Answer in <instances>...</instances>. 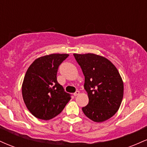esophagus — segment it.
<instances>
[{"instance_id": "1", "label": "esophagus", "mask_w": 147, "mask_h": 147, "mask_svg": "<svg viewBox=\"0 0 147 147\" xmlns=\"http://www.w3.org/2000/svg\"><path fill=\"white\" fill-rule=\"evenodd\" d=\"M79 94V90H77L76 91V92H75V93H74V95L75 96H77Z\"/></svg>"}]
</instances>
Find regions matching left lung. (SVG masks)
<instances>
[{
  "label": "left lung",
  "mask_w": 147,
  "mask_h": 147,
  "mask_svg": "<svg viewBox=\"0 0 147 147\" xmlns=\"http://www.w3.org/2000/svg\"><path fill=\"white\" fill-rule=\"evenodd\" d=\"M85 77L84 89L89 102L82 108L91 120L102 122L116 113L124 95V84L119 72L109 60L95 54H74Z\"/></svg>",
  "instance_id": "8db88e82"
}]
</instances>
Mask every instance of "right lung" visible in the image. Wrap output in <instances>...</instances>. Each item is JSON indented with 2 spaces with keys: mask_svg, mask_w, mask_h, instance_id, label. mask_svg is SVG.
I'll return each instance as SVG.
<instances>
[{
  "mask_svg": "<svg viewBox=\"0 0 147 147\" xmlns=\"http://www.w3.org/2000/svg\"><path fill=\"white\" fill-rule=\"evenodd\" d=\"M68 54H52L41 57L30 65L25 74L22 94L27 108L34 117L49 120L63 110L71 99L58 83L59 66Z\"/></svg>",
  "mask_w": 147,
  "mask_h": 147,
  "instance_id": "obj_1",
  "label": "right lung"
}]
</instances>
